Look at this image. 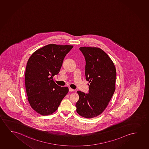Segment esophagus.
<instances>
[{"instance_id":"1","label":"esophagus","mask_w":149,"mask_h":149,"mask_svg":"<svg viewBox=\"0 0 149 149\" xmlns=\"http://www.w3.org/2000/svg\"><path fill=\"white\" fill-rule=\"evenodd\" d=\"M69 91L70 92H74L75 90H74L73 89H72L71 88H69Z\"/></svg>"}]
</instances>
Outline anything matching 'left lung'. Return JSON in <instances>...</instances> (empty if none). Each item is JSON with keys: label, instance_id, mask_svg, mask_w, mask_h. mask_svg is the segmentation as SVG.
<instances>
[{"label": "left lung", "instance_id": "left-lung-1", "mask_svg": "<svg viewBox=\"0 0 149 149\" xmlns=\"http://www.w3.org/2000/svg\"><path fill=\"white\" fill-rule=\"evenodd\" d=\"M79 50L85 57V76L89 86L88 93L77 91L76 111L82 117L92 118L102 113L111 99L116 70L112 60L100 48L81 47Z\"/></svg>", "mask_w": 149, "mask_h": 149}]
</instances>
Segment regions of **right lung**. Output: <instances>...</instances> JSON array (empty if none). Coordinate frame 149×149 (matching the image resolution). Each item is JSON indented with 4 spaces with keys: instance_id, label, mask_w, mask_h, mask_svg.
<instances>
[{
    "instance_id": "right-lung-1",
    "label": "right lung",
    "mask_w": 149,
    "mask_h": 149,
    "mask_svg": "<svg viewBox=\"0 0 149 149\" xmlns=\"http://www.w3.org/2000/svg\"><path fill=\"white\" fill-rule=\"evenodd\" d=\"M73 47L48 44L36 50L28 60L25 77L28 100L41 115L55 112L69 92L68 87L58 86L53 77L59 73L64 57Z\"/></svg>"
}]
</instances>
